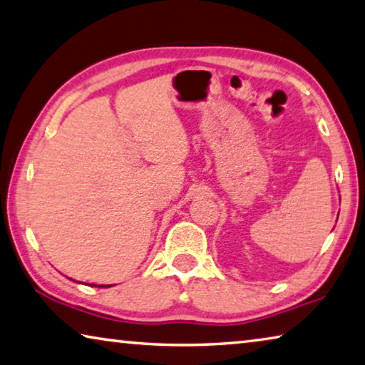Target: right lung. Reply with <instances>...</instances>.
Masks as SVG:
<instances>
[{"instance_id":"add662e5","label":"right lung","mask_w":365,"mask_h":365,"mask_svg":"<svg viewBox=\"0 0 365 365\" xmlns=\"http://www.w3.org/2000/svg\"><path fill=\"white\" fill-rule=\"evenodd\" d=\"M96 287H104V289H107V287H112V285H96Z\"/></svg>"}]
</instances>
